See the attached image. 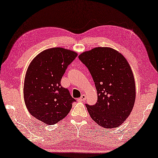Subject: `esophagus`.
I'll use <instances>...</instances> for the list:
<instances>
[{"label": "esophagus", "instance_id": "obj_1", "mask_svg": "<svg viewBox=\"0 0 158 158\" xmlns=\"http://www.w3.org/2000/svg\"><path fill=\"white\" fill-rule=\"evenodd\" d=\"M86 99V95L85 94H82L81 96V97L78 99V101H84Z\"/></svg>", "mask_w": 158, "mask_h": 158}]
</instances>
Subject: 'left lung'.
Masks as SVG:
<instances>
[{
    "label": "left lung",
    "mask_w": 158,
    "mask_h": 158,
    "mask_svg": "<svg viewBox=\"0 0 158 158\" xmlns=\"http://www.w3.org/2000/svg\"><path fill=\"white\" fill-rule=\"evenodd\" d=\"M93 78L98 101L86 104L92 120L106 129L116 128L128 118L135 101V84L128 61L110 48H95L78 56Z\"/></svg>",
    "instance_id": "1"
}]
</instances>
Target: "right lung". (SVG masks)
<instances>
[{
  "instance_id": "1",
  "label": "right lung",
  "mask_w": 158,
  "mask_h": 158,
  "mask_svg": "<svg viewBox=\"0 0 158 158\" xmlns=\"http://www.w3.org/2000/svg\"><path fill=\"white\" fill-rule=\"evenodd\" d=\"M77 56L69 49L49 48L29 64L24 81V101L29 113L45 124L54 125L66 117L76 101L60 82Z\"/></svg>"
}]
</instances>
